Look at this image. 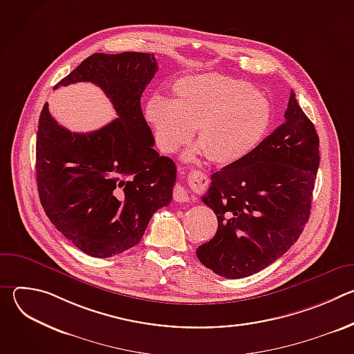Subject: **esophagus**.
I'll list each match as a JSON object with an SVG mask.
<instances>
[{
	"instance_id": "obj_1",
	"label": "esophagus",
	"mask_w": 354,
	"mask_h": 354,
	"mask_svg": "<svg viewBox=\"0 0 354 354\" xmlns=\"http://www.w3.org/2000/svg\"><path fill=\"white\" fill-rule=\"evenodd\" d=\"M174 198L176 201H180V203H183V201H189V194H187L186 189L179 183H176L174 187Z\"/></svg>"
}]
</instances>
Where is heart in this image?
<instances>
[{
	"mask_svg": "<svg viewBox=\"0 0 354 354\" xmlns=\"http://www.w3.org/2000/svg\"><path fill=\"white\" fill-rule=\"evenodd\" d=\"M144 118L164 154H174L196 129L198 144L186 154L207 156L228 165L245 158L265 137L270 108L261 92L228 75L207 73L179 78L172 100L153 96L144 105Z\"/></svg>",
	"mask_w": 354,
	"mask_h": 354,
	"instance_id": "b5f03b06",
	"label": "heart"
}]
</instances>
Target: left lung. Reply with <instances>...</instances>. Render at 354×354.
<instances>
[{
    "label": "left lung",
    "instance_id": "8db88e82",
    "mask_svg": "<svg viewBox=\"0 0 354 354\" xmlns=\"http://www.w3.org/2000/svg\"><path fill=\"white\" fill-rule=\"evenodd\" d=\"M284 123L245 158L212 174L201 201L217 216L198 261L225 279L272 265L304 230L319 167V137L291 91Z\"/></svg>",
    "mask_w": 354,
    "mask_h": 354
}]
</instances>
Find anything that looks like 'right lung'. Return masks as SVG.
<instances>
[{"label": "right lung", "mask_w": 354, "mask_h": 354, "mask_svg": "<svg viewBox=\"0 0 354 354\" xmlns=\"http://www.w3.org/2000/svg\"><path fill=\"white\" fill-rule=\"evenodd\" d=\"M158 70L154 55L95 53L56 86L92 82L118 118L102 129L71 133L44 104L36 136L41 207L80 250L111 258L136 246L153 214L171 203L175 162L154 149L141 95Z\"/></svg>", "instance_id": "obj_1"}]
</instances>
